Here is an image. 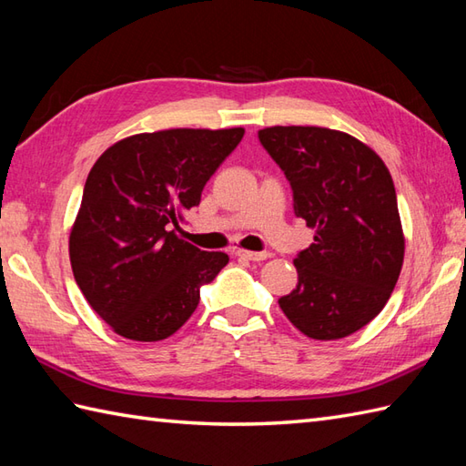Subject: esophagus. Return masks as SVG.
Returning <instances> with one entry per match:
<instances>
[{"instance_id": "obj_1", "label": "esophagus", "mask_w": 466, "mask_h": 466, "mask_svg": "<svg viewBox=\"0 0 466 466\" xmlns=\"http://www.w3.org/2000/svg\"><path fill=\"white\" fill-rule=\"evenodd\" d=\"M236 256H240V258H244V260H252V262H260V260H266L268 258V252H250V250H242V248H238L236 250Z\"/></svg>"}]
</instances>
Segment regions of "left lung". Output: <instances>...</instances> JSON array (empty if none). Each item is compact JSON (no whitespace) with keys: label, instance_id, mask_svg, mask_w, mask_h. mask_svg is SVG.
Instances as JSON below:
<instances>
[{"label":"left lung","instance_id":"obj_1","mask_svg":"<svg viewBox=\"0 0 466 466\" xmlns=\"http://www.w3.org/2000/svg\"><path fill=\"white\" fill-rule=\"evenodd\" d=\"M258 140L290 182L294 214L316 230L294 258L299 284L280 309L314 340L344 339L384 309L400 276L404 236L389 167L329 127L274 126Z\"/></svg>","mask_w":466,"mask_h":466}]
</instances>
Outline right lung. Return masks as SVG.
I'll list each match as a JSON object with an SVG mask.
<instances>
[{
    "mask_svg": "<svg viewBox=\"0 0 466 466\" xmlns=\"http://www.w3.org/2000/svg\"><path fill=\"white\" fill-rule=\"evenodd\" d=\"M242 136L244 127H176L130 136L97 157L69 234V260L86 300L116 334L140 342L172 336L230 260L176 230Z\"/></svg>",
    "mask_w": 466,
    "mask_h": 466,
    "instance_id": "right-lung-1",
    "label": "right lung"
}]
</instances>
